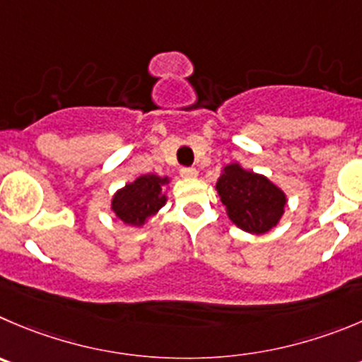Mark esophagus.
Here are the masks:
<instances>
[{
  "label": "esophagus",
  "instance_id": "1",
  "mask_svg": "<svg viewBox=\"0 0 362 362\" xmlns=\"http://www.w3.org/2000/svg\"><path fill=\"white\" fill-rule=\"evenodd\" d=\"M179 174L183 175V177H195L197 175V170L194 167H181Z\"/></svg>",
  "mask_w": 362,
  "mask_h": 362
}]
</instances>
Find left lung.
<instances>
[{"mask_svg":"<svg viewBox=\"0 0 362 362\" xmlns=\"http://www.w3.org/2000/svg\"><path fill=\"white\" fill-rule=\"evenodd\" d=\"M220 201L227 215L240 229L263 235L270 230L284 213L286 195L264 175L229 165L216 181Z\"/></svg>","mask_w":362,"mask_h":362,"instance_id":"8db88e82","label":"left lung"}]
</instances>
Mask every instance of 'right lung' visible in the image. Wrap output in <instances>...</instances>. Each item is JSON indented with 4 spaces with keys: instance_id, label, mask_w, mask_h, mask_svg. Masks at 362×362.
Listing matches in <instances>:
<instances>
[{
    "instance_id": "obj_1",
    "label": "right lung",
    "mask_w": 362,
    "mask_h": 362,
    "mask_svg": "<svg viewBox=\"0 0 362 362\" xmlns=\"http://www.w3.org/2000/svg\"><path fill=\"white\" fill-rule=\"evenodd\" d=\"M165 183L167 177L154 174L140 175L136 181L117 192L112 201L113 213L127 226H142L167 201L161 194V185Z\"/></svg>"
}]
</instances>
